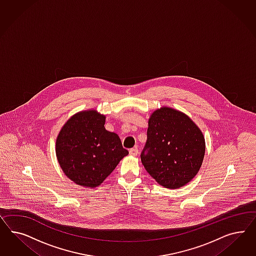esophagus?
Wrapping results in <instances>:
<instances>
[{
    "label": "esophagus",
    "mask_w": 256,
    "mask_h": 256,
    "mask_svg": "<svg viewBox=\"0 0 256 256\" xmlns=\"http://www.w3.org/2000/svg\"><path fill=\"white\" fill-rule=\"evenodd\" d=\"M138 153H139V151H138L137 148H132L130 150V155L132 156H136L138 155Z\"/></svg>",
    "instance_id": "1"
}]
</instances>
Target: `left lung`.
Listing matches in <instances>:
<instances>
[{
  "instance_id": "1",
  "label": "left lung",
  "mask_w": 256,
  "mask_h": 256,
  "mask_svg": "<svg viewBox=\"0 0 256 256\" xmlns=\"http://www.w3.org/2000/svg\"><path fill=\"white\" fill-rule=\"evenodd\" d=\"M204 152L202 132L186 114L166 106L151 114L140 160L158 184L167 188L186 185L200 170Z\"/></svg>"
}]
</instances>
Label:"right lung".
I'll return each mask as SVG.
<instances>
[{
  "label": "right lung",
  "mask_w": 256,
  "mask_h": 256,
  "mask_svg": "<svg viewBox=\"0 0 256 256\" xmlns=\"http://www.w3.org/2000/svg\"><path fill=\"white\" fill-rule=\"evenodd\" d=\"M105 120L94 108L78 112L64 123L56 138L59 165L78 186H100L128 155L116 133L106 130Z\"/></svg>",
  "instance_id": "obj_1"
}]
</instances>
